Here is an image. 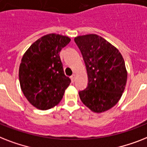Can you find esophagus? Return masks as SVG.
Segmentation results:
<instances>
[{"label": "esophagus", "mask_w": 147, "mask_h": 147, "mask_svg": "<svg viewBox=\"0 0 147 147\" xmlns=\"http://www.w3.org/2000/svg\"><path fill=\"white\" fill-rule=\"evenodd\" d=\"M70 78H71V82H75V80H76V75H75V74H73V75H72V76L70 77Z\"/></svg>", "instance_id": "obj_1"}]
</instances>
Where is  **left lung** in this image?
<instances>
[{"label": "left lung", "instance_id": "obj_1", "mask_svg": "<svg viewBox=\"0 0 147 147\" xmlns=\"http://www.w3.org/2000/svg\"><path fill=\"white\" fill-rule=\"evenodd\" d=\"M87 73L88 87L79 91L82 102L90 110L103 113L119 102L125 90L127 73L119 51L97 34L75 38Z\"/></svg>", "mask_w": 147, "mask_h": 147}]
</instances>
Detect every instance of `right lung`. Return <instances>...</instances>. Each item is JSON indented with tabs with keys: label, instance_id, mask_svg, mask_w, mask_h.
I'll use <instances>...</instances> for the list:
<instances>
[{
	"label": "right lung",
	"instance_id": "1",
	"mask_svg": "<svg viewBox=\"0 0 147 147\" xmlns=\"http://www.w3.org/2000/svg\"><path fill=\"white\" fill-rule=\"evenodd\" d=\"M70 40L61 34H46L24 53L19 69L20 87L35 108L47 110L57 106L69 85L71 80L64 74L59 52Z\"/></svg>",
	"mask_w": 147,
	"mask_h": 147
}]
</instances>
